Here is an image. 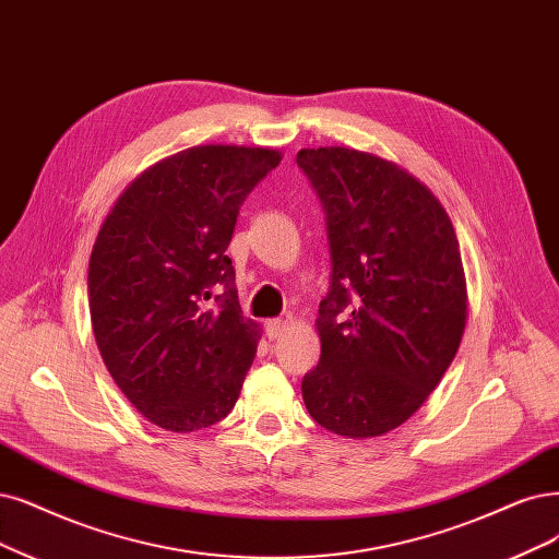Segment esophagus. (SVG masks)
I'll return each instance as SVG.
<instances>
[{"instance_id": "34e87169", "label": "esophagus", "mask_w": 559, "mask_h": 559, "mask_svg": "<svg viewBox=\"0 0 559 559\" xmlns=\"http://www.w3.org/2000/svg\"><path fill=\"white\" fill-rule=\"evenodd\" d=\"M285 329H287V322L285 320H278V318H274V320H266V324H264V332H266V336L269 338H281L283 334H285Z\"/></svg>"}]
</instances>
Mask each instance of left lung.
<instances>
[{"instance_id": "obj_1", "label": "left lung", "mask_w": 559, "mask_h": 559, "mask_svg": "<svg viewBox=\"0 0 559 559\" xmlns=\"http://www.w3.org/2000/svg\"><path fill=\"white\" fill-rule=\"evenodd\" d=\"M297 165L320 198L332 255L316 322L322 355L301 396L322 428L376 438L415 415L459 353V239L440 200L396 163L320 147Z\"/></svg>"}]
</instances>
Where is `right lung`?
<instances>
[{"label":"right lung","mask_w":559,"mask_h":559,"mask_svg":"<svg viewBox=\"0 0 559 559\" xmlns=\"http://www.w3.org/2000/svg\"><path fill=\"white\" fill-rule=\"evenodd\" d=\"M281 152L202 144L144 170L100 225L90 313L103 364L142 417L191 432L227 417L260 326L225 255L239 206Z\"/></svg>","instance_id":"add662e5"}]
</instances>
